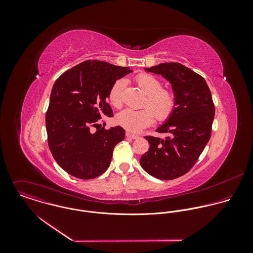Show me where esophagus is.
I'll return each mask as SVG.
<instances>
[{
  "label": "esophagus",
  "instance_id": "obj_1",
  "mask_svg": "<svg viewBox=\"0 0 253 253\" xmlns=\"http://www.w3.org/2000/svg\"><path fill=\"white\" fill-rule=\"evenodd\" d=\"M126 136L128 137V138H131V139H138V138H139L138 135L133 134V133H131V132H126Z\"/></svg>",
  "mask_w": 253,
  "mask_h": 253
}]
</instances>
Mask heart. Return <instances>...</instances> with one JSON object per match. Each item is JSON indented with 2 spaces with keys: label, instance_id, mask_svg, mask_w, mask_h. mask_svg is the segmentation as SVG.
Here are the masks:
<instances>
[{
  "label": "heart",
  "instance_id": "b5f03b06",
  "mask_svg": "<svg viewBox=\"0 0 253 253\" xmlns=\"http://www.w3.org/2000/svg\"><path fill=\"white\" fill-rule=\"evenodd\" d=\"M135 83L146 94L141 110L126 109L120 112L116 121L119 126L130 132H139L151 126L154 117L160 122L168 120L176 106V95L173 90L163 87V83L157 77L141 73L135 77ZM126 87V81L119 79L109 90V102L115 108L123 105V94Z\"/></svg>",
  "mask_w": 253,
  "mask_h": 253
}]
</instances>
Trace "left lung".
<instances>
[{
    "mask_svg": "<svg viewBox=\"0 0 253 253\" xmlns=\"http://www.w3.org/2000/svg\"><path fill=\"white\" fill-rule=\"evenodd\" d=\"M145 70L169 81L176 95V107L156 129L170 136H145L150 148L141 157L140 165L156 178L175 179L194 167L211 139L215 113L211 92L201 75L180 63H162Z\"/></svg>",
    "mask_w": 253,
    "mask_h": 253,
    "instance_id": "1",
    "label": "left lung"
}]
</instances>
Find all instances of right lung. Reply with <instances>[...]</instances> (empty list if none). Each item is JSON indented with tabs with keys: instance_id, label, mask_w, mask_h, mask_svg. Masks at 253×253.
<instances>
[{
	"instance_id": "1",
	"label": "right lung",
	"mask_w": 253,
	"mask_h": 253,
	"mask_svg": "<svg viewBox=\"0 0 253 253\" xmlns=\"http://www.w3.org/2000/svg\"><path fill=\"white\" fill-rule=\"evenodd\" d=\"M130 72L128 67L86 60L55 81L45 114L47 143L56 163L72 176L92 179L108 169L114 147L126 132L120 126L100 127L99 122L102 116H113L107 103L111 86Z\"/></svg>"
}]
</instances>
